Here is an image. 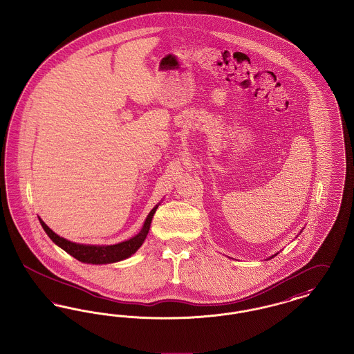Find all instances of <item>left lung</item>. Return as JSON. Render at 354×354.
I'll return each instance as SVG.
<instances>
[{
  "instance_id": "left-lung-1",
  "label": "left lung",
  "mask_w": 354,
  "mask_h": 354,
  "mask_svg": "<svg viewBox=\"0 0 354 354\" xmlns=\"http://www.w3.org/2000/svg\"><path fill=\"white\" fill-rule=\"evenodd\" d=\"M272 257H273V256H272Z\"/></svg>"
}]
</instances>
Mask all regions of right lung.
Masks as SVG:
<instances>
[{
	"label": "right lung",
	"mask_w": 354,
	"mask_h": 354,
	"mask_svg": "<svg viewBox=\"0 0 354 354\" xmlns=\"http://www.w3.org/2000/svg\"><path fill=\"white\" fill-rule=\"evenodd\" d=\"M156 208H158V205H155L152 208L151 212L146 218V221L138 235H135L134 237H131L126 241L118 243V244H113V245H90V244L86 245V244L73 243V241H68L66 239L54 234L42 220L39 219V223L51 240L58 247H61L64 251H66L68 254L75 257L77 260H80L82 263H87V264H110V263H117V261L130 257L140 248V245L143 244V241L146 240V236L150 231L152 216H153Z\"/></svg>",
	"instance_id": "obj_1"
}]
</instances>
